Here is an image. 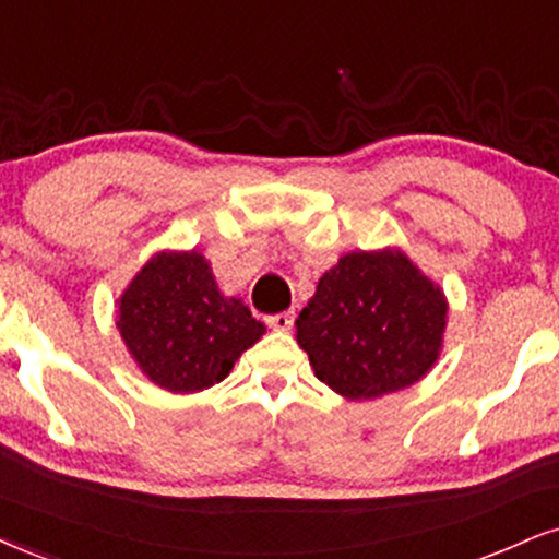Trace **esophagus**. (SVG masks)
<instances>
[{
	"instance_id": "esophagus-1",
	"label": "esophagus",
	"mask_w": 559,
	"mask_h": 559,
	"mask_svg": "<svg viewBox=\"0 0 559 559\" xmlns=\"http://www.w3.org/2000/svg\"><path fill=\"white\" fill-rule=\"evenodd\" d=\"M266 323L272 329H277V332H287V329H293L295 313L293 311H285V313H277V316H269Z\"/></svg>"
}]
</instances>
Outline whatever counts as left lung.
I'll return each instance as SVG.
<instances>
[{
    "instance_id": "left-lung-1",
    "label": "left lung",
    "mask_w": 559,
    "mask_h": 559,
    "mask_svg": "<svg viewBox=\"0 0 559 559\" xmlns=\"http://www.w3.org/2000/svg\"><path fill=\"white\" fill-rule=\"evenodd\" d=\"M445 298L402 251H353L295 321L316 376L365 402L419 381L438 360Z\"/></svg>"
}]
</instances>
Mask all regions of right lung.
<instances>
[{
	"mask_svg": "<svg viewBox=\"0 0 559 559\" xmlns=\"http://www.w3.org/2000/svg\"><path fill=\"white\" fill-rule=\"evenodd\" d=\"M119 332L150 381L174 394L210 389L266 326L219 295L202 253H157L119 302Z\"/></svg>",
	"mask_w": 559,
	"mask_h": 559,
	"instance_id": "add662e5",
	"label": "right lung"
}]
</instances>
